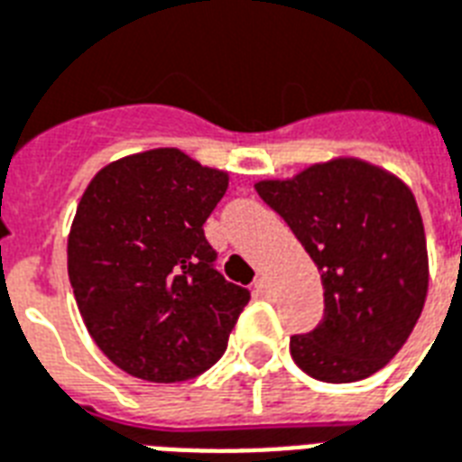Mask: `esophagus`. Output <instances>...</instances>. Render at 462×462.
Instances as JSON below:
<instances>
[{
    "label": "esophagus",
    "instance_id": "34e87169",
    "mask_svg": "<svg viewBox=\"0 0 462 462\" xmlns=\"http://www.w3.org/2000/svg\"><path fill=\"white\" fill-rule=\"evenodd\" d=\"M253 291H255L257 296H267L270 294V282L264 280V277H257V280L253 282Z\"/></svg>",
    "mask_w": 462,
    "mask_h": 462
}]
</instances>
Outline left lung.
<instances>
[{
  "label": "left lung",
  "instance_id": "obj_1",
  "mask_svg": "<svg viewBox=\"0 0 462 462\" xmlns=\"http://www.w3.org/2000/svg\"><path fill=\"white\" fill-rule=\"evenodd\" d=\"M255 190L287 221L323 282V320L289 339L296 366L325 383L376 374L405 345L427 301V236L412 190L354 156L257 180Z\"/></svg>",
  "mask_w": 462,
  "mask_h": 462
}]
</instances>
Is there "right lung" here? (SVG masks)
<instances>
[{
	"mask_svg": "<svg viewBox=\"0 0 462 462\" xmlns=\"http://www.w3.org/2000/svg\"><path fill=\"white\" fill-rule=\"evenodd\" d=\"M228 173L173 146L130 153L86 185L67 272L88 335L117 368L152 383L205 374L250 301L214 267L205 221Z\"/></svg>",
	"mask_w": 462,
	"mask_h": 462,
	"instance_id": "obj_1",
	"label": "right lung"
}]
</instances>
